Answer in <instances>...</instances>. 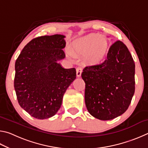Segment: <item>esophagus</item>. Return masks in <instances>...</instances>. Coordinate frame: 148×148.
<instances>
[{"instance_id":"1","label":"esophagus","mask_w":148,"mask_h":148,"mask_svg":"<svg viewBox=\"0 0 148 148\" xmlns=\"http://www.w3.org/2000/svg\"><path fill=\"white\" fill-rule=\"evenodd\" d=\"M82 73V69L81 68V67H78V68H77V69H76V76H77V77H79L80 76H81Z\"/></svg>"}]
</instances>
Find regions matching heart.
Instances as JSON below:
<instances>
[{"label":"heart","mask_w":148,"mask_h":148,"mask_svg":"<svg viewBox=\"0 0 148 148\" xmlns=\"http://www.w3.org/2000/svg\"><path fill=\"white\" fill-rule=\"evenodd\" d=\"M108 49V42L99 35H89L82 39L77 40L73 44V51L66 49V54L72 60L75 59L74 54L86 56L89 62H98L104 58Z\"/></svg>","instance_id":"1"}]
</instances>
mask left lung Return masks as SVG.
Wrapping results in <instances>:
<instances>
[{
    "instance_id": "8db88e82",
    "label": "left lung",
    "mask_w": 148,
    "mask_h": 148,
    "mask_svg": "<svg viewBox=\"0 0 148 148\" xmlns=\"http://www.w3.org/2000/svg\"><path fill=\"white\" fill-rule=\"evenodd\" d=\"M135 64L127 46L117 41L107 59L86 66L82 74L86 83L85 102L91 116L110 120L128 109L135 90Z\"/></svg>"
}]
</instances>
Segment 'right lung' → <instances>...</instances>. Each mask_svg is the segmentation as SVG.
<instances>
[{
  "mask_svg": "<svg viewBox=\"0 0 148 148\" xmlns=\"http://www.w3.org/2000/svg\"><path fill=\"white\" fill-rule=\"evenodd\" d=\"M65 36L34 38L22 49L15 64L14 89L19 104L39 119L55 116L66 90L76 77V69H64Z\"/></svg>",
  "mask_w": 148,
  "mask_h": 148,
  "instance_id": "1",
  "label": "right lung"
}]
</instances>
